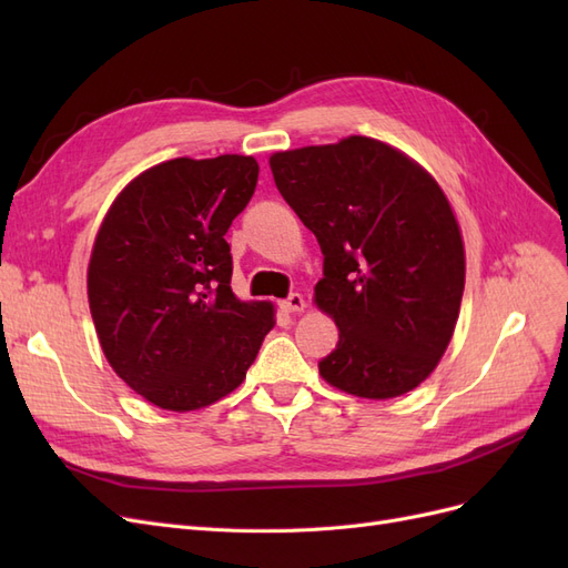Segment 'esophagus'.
<instances>
[{"label":"esophagus","mask_w":568,"mask_h":568,"mask_svg":"<svg viewBox=\"0 0 568 568\" xmlns=\"http://www.w3.org/2000/svg\"><path fill=\"white\" fill-rule=\"evenodd\" d=\"M280 307L284 313H301L305 307V298L301 294H288L284 301H280Z\"/></svg>","instance_id":"34e87169"}]
</instances>
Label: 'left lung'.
<instances>
[{"label":"left lung","instance_id":"left-lung-1","mask_svg":"<svg viewBox=\"0 0 568 568\" xmlns=\"http://www.w3.org/2000/svg\"><path fill=\"white\" fill-rule=\"evenodd\" d=\"M270 168L324 255L315 301L338 326L324 382L376 400L417 388L464 291L462 234L436 180L369 136L274 153Z\"/></svg>","mask_w":568,"mask_h":568}]
</instances>
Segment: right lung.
Segmentation results:
<instances>
[{"mask_svg": "<svg viewBox=\"0 0 568 568\" xmlns=\"http://www.w3.org/2000/svg\"><path fill=\"white\" fill-rule=\"evenodd\" d=\"M257 184L253 156L146 170L101 222L88 272L101 351L163 409H199L244 382L274 326L270 303L232 294L225 234Z\"/></svg>", "mask_w": 568, "mask_h": 568, "instance_id": "right-lung-1", "label": "right lung"}]
</instances>
